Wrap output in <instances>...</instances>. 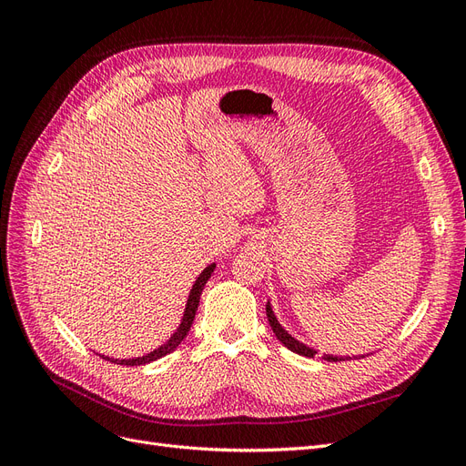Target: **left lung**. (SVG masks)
I'll return each instance as SVG.
<instances>
[{
	"label": "left lung",
	"instance_id": "left-lung-1",
	"mask_svg": "<svg viewBox=\"0 0 466 466\" xmlns=\"http://www.w3.org/2000/svg\"><path fill=\"white\" fill-rule=\"evenodd\" d=\"M266 317H268V322H270V327H272L276 338H278V340H279L281 344H284L288 350L295 351V354H299V356H305V358H315L317 350L309 348L307 344L299 342L298 338H293V336L278 322V319H276V315H274V311H272L270 301L266 303ZM322 360H327V361H342V360H348V358H338V356H327V354H324Z\"/></svg>",
	"mask_w": 466,
	"mask_h": 466
}]
</instances>
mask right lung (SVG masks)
<instances>
[{
	"mask_svg": "<svg viewBox=\"0 0 466 466\" xmlns=\"http://www.w3.org/2000/svg\"><path fill=\"white\" fill-rule=\"evenodd\" d=\"M214 270H216V262H211L209 266H206V268H204V272L198 276V279L194 281V286H192L190 295H188V301H187L185 315H182V319H180V324H178L177 332H173V334H171V338H168V340H167L165 344H161L159 348H155L153 351H149V354H146V356L130 358V360H115V358L101 356V354H98V356H101L103 360L120 363V365H130V368H132V365L151 363V361L159 360V358H163V356H167V354H171V351H175V350H177V346H178V344L187 338V334H188V330H190V327H192V320H194V317H196V311H198V303H200L202 289H204L206 281L211 278V272H214Z\"/></svg>",
	"mask_w": 466,
	"mask_h": 466,
	"instance_id": "add662e5",
	"label": "right lung"
}]
</instances>
